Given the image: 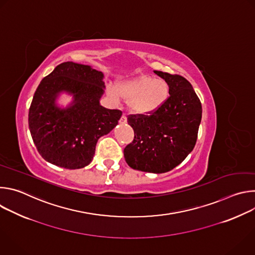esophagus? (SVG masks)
<instances>
[{
  "instance_id": "1",
  "label": "esophagus",
  "mask_w": 255,
  "mask_h": 255,
  "mask_svg": "<svg viewBox=\"0 0 255 255\" xmlns=\"http://www.w3.org/2000/svg\"><path fill=\"white\" fill-rule=\"evenodd\" d=\"M127 122V117H126V115L125 114H123L122 116H121V119H120V123H122V124H125Z\"/></svg>"
}]
</instances>
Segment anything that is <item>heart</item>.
<instances>
[{
  "label": "heart",
  "instance_id": "obj_1",
  "mask_svg": "<svg viewBox=\"0 0 255 255\" xmlns=\"http://www.w3.org/2000/svg\"><path fill=\"white\" fill-rule=\"evenodd\" d=\"M110 96L115 101L118 100V96L129 101L132 113L147 115L157 111L167 101L169 87L162 79L139 76L119 84L117 92L111 90Z\"/></svg>",
  "mask_w": 255,
  "mask_h": 255
}]
</instances>
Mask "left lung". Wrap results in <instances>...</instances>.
Segmentation results:
<instances>
[{
  "label": "left lung",
  "instance_id": "obj_1",
  "mask_svg": "<svg viewBox=\"0 0 255 255\" xmlns=\"http://www.w3.org/2000/svg\"><path fill=\"white\" fill-rule=\"evenodd\" d=\"M169 87V97L157 111L129 115L134 139L124 157L134 169L162 173L183 162L194 149L202 119V104L184 77L155 70Z\"/></svg>",
  "mask_w": 255,
  "mask_h": 255
}]
</instances>
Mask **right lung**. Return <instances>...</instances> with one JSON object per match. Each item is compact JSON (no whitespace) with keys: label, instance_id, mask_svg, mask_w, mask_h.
<instances>
[{"label":"right lung","instance_id":"right-lung-1","mask_svg":"<svg viewBox=\"0 0 255 255\" xmlns=\"http://www.w3.org/2000/svg\"><path fill=\"white\" fill-rule=\"evenodd\" d=\"M104 88L101 71L72 61L58 64L41 81L29 108L28 123L35 146L46 161L67 169L91 163L99 138L122 116V111L100 105ZM62 90L75 100L61 111L54 101Z\"/></svg>","mask_w":255,"mask_h":255}]
</instances>
